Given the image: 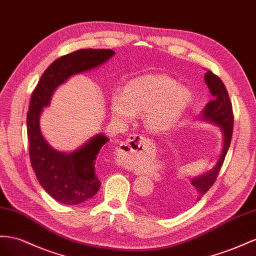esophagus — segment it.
Returning <instances> with one entry per match:
<instances>
[{
	"instance_id": "esophagus-1",
	"label": "esophagus",
	"mask_w": 256,
	"mask_h": 256,
	"mask_svg": "<svg viewBox=\"0 0 256 256\" xmlns=\"http://www.w3.org/2000/svg\"><path fill=\"white\" fill-rule=\"evenodd\" d=\"M146 138L142 135H130L126 142H122L116 150V159L122 163H128L146 148Z\"/></svg>"
}]
</instances>
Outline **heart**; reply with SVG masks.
I'll list each match as a JSON object with an SVG mask.
<instances>
[{"label": "heart", "mask_w": 256, "mask_h": 256, "mask_svg": "<svg viewBox=\"0 0 256 256\" xmlns=\"http://www.w3.org/2000/svg\"><path fill=\"white\" fill-rule=\"evenodd\" d=\"M190 102L186 88L166 74H145L130 80L124 90L111 95L110 110L119 120L142 114L145 126L152 132H166L180 120Z\"/></svg>", "instance_id": "b5f03b06"}]
</instances>
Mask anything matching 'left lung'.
<instances>
[{
    "mask_svg": "<svg viewBox=\"0 0 256 256\" xmlns=\"http://www.w3.org/2000/svg\"><path fill=\"white\" fill-rule=\"evenodd\" d=\"M204 81L210 90V93L213 96V100L208 102L206 107L202 109L198 119L210 122L220 128L222 135L220 154L212 170L204 174L189 178L190 182L187 184L185 182L186 186H168L144 202L146 208L154 214L168 215V213H178L192 206L194 203L198 202L214 184L222 162H224L229 145H230L234 116L227 90L220 78L210 70L204 74Z\"/></svg>",
    "mask_w": 256,
    "mask_h": 256,
    "instance_id": "8db88e82",
    "label": "left lung"
}]
</instances>
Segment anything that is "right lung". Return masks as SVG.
I'll list each match as a JSON object with an SVG mask.
<instances>
[{
    "label": "right lung",
    "instance_id": "obj_1",
    "mask_svg": "<svg viewBox=\"0 0 256 256\" xmlns=\"http://www.w3.org/2000/svg\"><path fill=\"white\" fill-rule=\"evenodd\" d=\"M112 50H78L58 58L44 71L31 95L27 114L29 156L36 178L56 201L76 206L100 190V180L95 170L97 154L109 138L97 134L71 152H60L44 138L40 116L50 106L54 92L76 74L93 70L108 62Z\"/></svg>",
    "mask_w": 256,
    "mask_h": 256
}]
</instances>
